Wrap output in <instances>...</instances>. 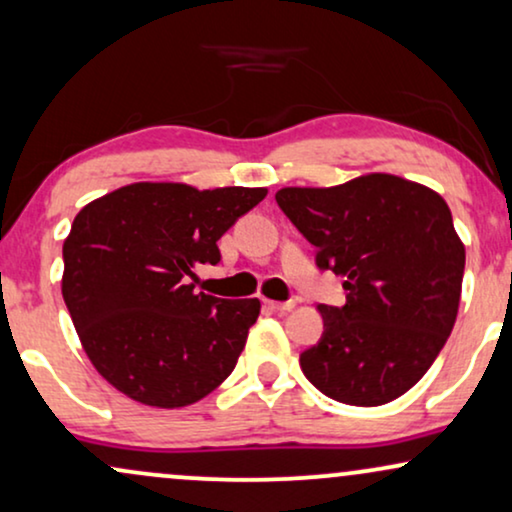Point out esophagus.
<instances>
[{"instance_id":"obj_1","label":"esophagus","mask_w":512,"mask_h":512,"mask_svg":"<svg viewBox=\"0 0 512 512\" xmlns=\"http://www.w3.org/2000/svg\"><path fill=\"white\" fill-rule=\"evenodd\" d=\"M267 302V307L269 309H274V312H290V309L295 307V302L293 300H288V302H276V300H264Z\"/></svg>"}]
</instances>
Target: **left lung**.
Here are the masks:
<instances>
[{"instance_id":"1","label":"left lung","mask_w":512,"mask_h":512,"mask_svg":"<svg viewBox=\"0 0 512 512\" xmlns=\"http://www.w3.org/2000/svg\"><path fill=\"white\" fill-rule=\"evenodd\" d=\"M316 267L345 278L347 302L321 304L323 335L300 354L316 390L380 406L423 378L456 323L465 248L449 205L428 186L364 174L331 189L276 193Z\"/></svg>"}]
</instances>
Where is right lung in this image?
<instances>
[{
    "mask_svg": "<svg viewBox=\"0 0 512 512\" xmlns=\"http://www.w3.org/2000/svg\"><path fill=\"white\" fill-rule=\"evenodd\" d=\"M267 189L198 191L139 181L77 212L63 243V300L96 371L129 399L179 409L224 383L260 300L196 293L193 267Z\"/></svg>",
    "mask_w": 512,
    "mask_h": 512,
    "instance_id": "right-lung-1",
    "label": "right lung"
}]
</instances>
